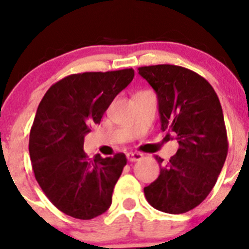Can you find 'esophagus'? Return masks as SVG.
<instances>
[{"label": "esophagus", "mask_w": 249, "mask_h": 249, "mask_svg": "<svg viewBox=\"0 0 249 249\" xmlns=\"http://www.w3.org/2000/svg\"><path fill=\"white\" fill-rule=\"evenodd\" d=\"M142 158V154L138 153V152H132V153L127 154V159L128 161H138Z\"/></svg>", "instance_id": "obj_1"}]
</instances>
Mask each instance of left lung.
I'll return each mask as SVG.
<instances>
[{"mask_svg":"<svg viewBox=\"0 0 249 249\" xmlns=\"http://www.w3.org/2000/svg\"><path fill=\"white\" fill-rule=\"evenodd\" d=\"M139 74L157 93L161 130L172 133L179 143L166 164L156 156L160 175L143 189L146 199L164 213H186L207 198L226 161L220 100L207 79L181 66H141Z\"/></svg>","mask_w":249,"mask_h":249,"instance_id":"obj_1","label":"left lung"}]
</instances>
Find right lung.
<instances>
[{
    "mask_svg": "<svg viewBox=\"0 0 249 249\" xmlns=\"http://www.w3.org/2000/svg\"><path fill=\"white\" fill-rule=\"evenodd\" d=\"M134 78L133 69L70 74L47 90L29 134L34 176L52 204L71 217L91 220L111 205L127 164L124 153L88 159L83 146L113 100Z\"/></svg>",
    "mask_w": 249,
    "mask_h": 249,
    "instance_id": "obj_1",
    "label": "right lung"
}]
</instances>
